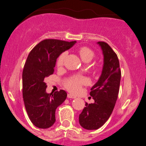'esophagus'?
Wrapping results in <instances>:
<instances>
[{
  "instance_id": "obj_1",
  "label": "esophagus",
  "mask_w": 146,
  "mask_h": 146,
  "mask_svg": "<svg viewBox=\"0 0 146 146\" xmlns=\"http://www.w3.org/2000/svg\"><path fill=\"white\" fill-rule=\"evenodd\" d=\"M68 98H73H73H76V97L75 96V95H72V94L69 93V94H68Z\"/></svg>"
}]
</instances>
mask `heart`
Here are the masks:
<instances>
[{
	"label": "heart",
	"mask_w": 146,
	"mask_h": 146,
	"mask_svg": "<svg viewBox=\"0 0 146 146\" xmlns=\"http://www.w3.org/2000/svg\"><path fill=\"white\" fill-rule=\"evenodd\" d=\"M79 54L85 62H89L93 59L95 54L92 49L88 47H81L79 50ZM67 56V52H63L58 56L56 61V65L58 67H61L64 64L65 59ZM88 80L85 77L80 76H76L66 79L64 82V86L67 90L71 92H78L82 88V85H85L88 83Z\"/></svg>",
	"instance_id": "obj_1"
}]
</instances>
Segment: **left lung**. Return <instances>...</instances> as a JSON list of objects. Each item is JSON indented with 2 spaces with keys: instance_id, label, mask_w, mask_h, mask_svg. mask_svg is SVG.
Segmentation results:
<instances>
[{
  "instance_id": "8db88e82",
  "label": "left lung",
  "mask_w": 146,
  "mask_h": 146,
  "mask_svg": "<svg viewBox=\"0 0 146 146\" xmlns=\"http://www.w3.org/2000/svg\"><path fill=\"white\" fill-rule=\"evenodd\" d=\"M104 55L102 75L91 88L90 96L95 102L88 104L79 115L82 128L95 130L100 128L110 118L118 98L121 80V70L117 54L107 43L98 42Z\"/></svg>"
}]
</instances>
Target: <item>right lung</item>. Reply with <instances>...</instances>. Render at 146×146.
Segmentation results:
<instances>
[{
	"label": "right lung",
	"instance_id": "add662e5",
	"mask_svg": "<svg viewBox=\"0 0 146 146\" xmlns=\"http://www.w3.org/2000/svg\"><path fill=\"white\" fill-rule=\"evenodd\" d=\"M76 42L47 39L39 42L28 55L23 71V96L32 123L39 129H48L56 121V110L65 101L64 90L48 94L44 79L54 72L56 58Z\"/></svg>",
	"mask_w": 146,
	"mask_h": 146
}]
</instances>
